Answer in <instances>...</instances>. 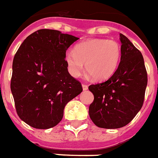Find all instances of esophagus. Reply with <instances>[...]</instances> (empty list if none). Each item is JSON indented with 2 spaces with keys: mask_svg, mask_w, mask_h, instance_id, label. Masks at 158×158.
<instances>
[{
  "mask_svg": "<svg viewBox=\"0 0 158 158\" xmlns=\"http://www.w3.org/2000/svg\"><path fill=\"white\" fill-rule=\"evenodd\" d=\"M82 87H83V89L84 90H87L89 89L87 84H82Z\"/></svg>",
  "mask_w": 158,
  "mask_h": 158,
  "instance_id": "esophagus-1",
  "label": "esophagus"
}]
</instances>
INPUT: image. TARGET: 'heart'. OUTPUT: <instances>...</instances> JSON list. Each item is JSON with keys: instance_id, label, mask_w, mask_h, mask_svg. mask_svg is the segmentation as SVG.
I'll list each match as a JSON object with an SVG mask.
<instances>
[{"instance_id": "heart-1", "label": "heart", "mask_w": 158, "mask_h": 158, "mask_svg": "<svg viewBox=\"0 0 158 158\" xmlns=\"http://www.w3.org/2000/svg\"><path fill=\"white\" fill-rule=\"evenodd\" d=\"M121 45L115 40L93 39L81 42L64 55L69 74L79 77L85 69L95 80L110 77L118 66Z\"/></svg>"}]
</instances>
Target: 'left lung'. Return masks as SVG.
<instances>
[{"label": "left lung", "mask_w": 158, "mask_h": 158, "mask_svg": "<svg viewBox=\"0 0 158 158\" xmlns=\"http://www.w3.org/2000/svg\"><path fill=\"white\" fill-rule=\"evenodd\" d=\"M121 60L106 81L91 84L94 94L89 114L98 127L119 128L128 124L143 107L148 74L143 55L127 37L120 34Z\"/></svg>", "instance_id": "1"}]
</instances>
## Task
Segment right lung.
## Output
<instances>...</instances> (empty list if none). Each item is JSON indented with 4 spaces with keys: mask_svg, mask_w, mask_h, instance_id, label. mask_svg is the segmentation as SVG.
Segmentation results:
<instances>
[{
    "mask_svg": "<svg viewBox=\"0 0 158 158\" xmlns=\"http://www.w3.org/2000/svg\"><path fill=\"white\" fill-rule=\"evenodd\" d=\"M79 38L42 29L26 38L12 64L10 90L18 116L31 127L47 129L62 120L64 108L83 91L69 74L64 55Z\"/></svg>",
    "mask_w": 158,
    "mask_h": 158,
    "instance_id": "add662e5",
    "label": "right lung"
}]
</instances>
